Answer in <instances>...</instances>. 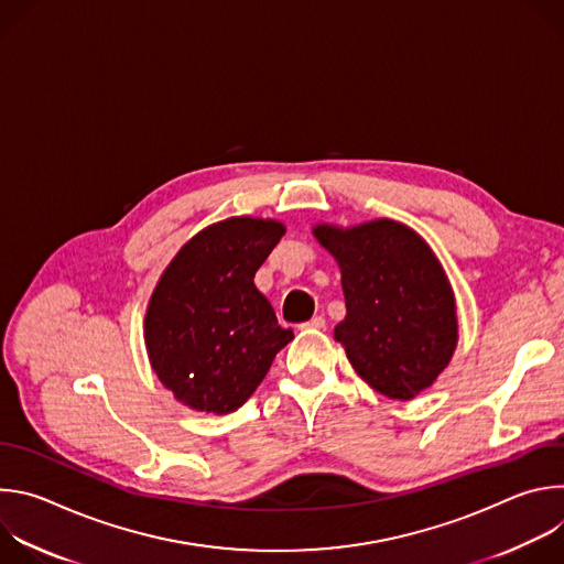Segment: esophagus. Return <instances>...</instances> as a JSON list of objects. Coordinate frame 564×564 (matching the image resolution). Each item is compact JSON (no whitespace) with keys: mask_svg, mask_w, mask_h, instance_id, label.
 Segmentation results:
<instances>
[{"mask_svg":"<svg viewBox=\"0 0 564 564\" xmlns=\"http://www.w3.org/2000/svg\"><path fill=\"white\" fill-rule=\"evenodd\" d=\"M301 330H321V328H326V318L324 316H312L310 321H305V324H301L299 326Z\"/></svg>","mask_w":564,"mask_h":564,"instance_id":"esophagus-1","label":"esophagus"}]
</instances>
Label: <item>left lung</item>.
<instances>
[{
	"label": "left lung",
	"instance_id": "1",
	"mask_svg": "<svg viewBox=\"0 0 564 564\" xmlns=\"http://www.w3.org/2000/svg\"><path fill=\"white\" fill-rule=\"evenodd\" d=\"M341 268L346 318L335 339L355 370L390 399H413L448 366L457 316L446 274L406 225L381 218L352 229L314 227Z\"/></svg>",
	"mask_w": 564,
	"mask_h": 564
}]
</instances>
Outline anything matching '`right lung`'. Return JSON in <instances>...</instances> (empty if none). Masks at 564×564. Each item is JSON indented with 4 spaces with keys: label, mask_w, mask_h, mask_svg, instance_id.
Segmentation results:
<instances>
[{
    "label": "right lung",
    "mask_w": 564,
    "mask_h": 564,
    "mask_svg": "<svg viewBox=\"0 0 564 564\" xmlns=\"http://www.w3.org/2000/svg\"><path fill=\"white\" fill-rule=\"evenodd\" d=\"M283 231L281 223L246 216L209 225L155 285L144 318L149 359L189 409H240L292 341L254 285Z\"/></svg>",
    "instance_id": "right-lung-1"
}]
</instances>
